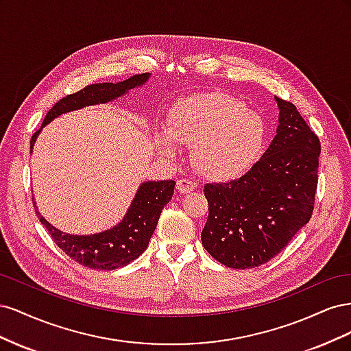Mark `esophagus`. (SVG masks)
<instances>
[{
	"instance_id": "34e87169",
	"label": "esophagus",
	"mask_w": 351,
	"mask_h": 351,
	"mask_svg": "<svg viewBox=\"0 0 351 351\" xmlns=\"http://www.w3.org/2000/svg\"><path fill=\"white\" fill-rule=\"evenodd\" d=\"M176 187L180 193H190L197 187V184L189 178H180V180H177Z\"/></svg>"
}]
</instances>
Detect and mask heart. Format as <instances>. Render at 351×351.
Wrapping results in <instances>:
<instances>
[{"mask_svg": "<svg viewBox=\"0 0 351 351\" xmlns=\"http://www.w3.org/2000/svg\"><path fill=\"white\" fill-rule=\"evenodd\" d=\"M167 134L177 145L193 146V164L212 180L241 174L256 158L263 137L261 117L224 92H205L176 104L167 120ZM167 155L174 149L159 141Z\"/></svg>", "mask_w": 351, "mask_h": 351, "instance_id": "b5f03b06", "label": "heart"}]
</instances>
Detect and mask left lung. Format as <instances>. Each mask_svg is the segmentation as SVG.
Wrapping results in <instances>:
<instances>
[{"mask_svg":"<svg viewBox=\"0 0 351 351\" xmlns=\"http://www.w3.org/2000/svg\"><path fill=\"white\" fill-rule=\"evenodd\" d=\"M278 129L249 171L227 183H208L209 215L202 244L228 268L267 263L309 222L317 187L321 142L295 105L275 97Z\"/></svg>","mask_w":351,"mask_h":351,"instance_id":"8db88e82","label":"left lung"}]
</instances>
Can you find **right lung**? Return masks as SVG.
<instances>
[{
	"label": "right lung",
	"mask_w": 351,
	"mask_h": 351,
	"mask_svg": "<svg viewBox=\"0 0 351 351\" xmlns=\"http://www.w3.org/2000/svg\"><path fill=\"white\" fill-rule=\"evenodd\" d=\"M149 73H142L119 83L89 84V86L83 88L76 93L67 95L66 98L60 99L48 111L42 127H45L56 117L64 112L89 107V105L105 104L123 97L127 90L143 84L149 79ZM40 129L32 136L30 152L34 149ZM174 180L142 183L141 187L137 189V193L130 208L127 209V214L124 215L123 221L107 231L92 236H74L57 230L39 214L35 202L34 205L40 224L45 226L52 240L67 256L83 265L84 268L112 271L125 267L127 263L139 258L146 250L156 228L162 208L171 200L174 195Z\"/></svg>",
	"instance_id": "1"
}]
</instances>
